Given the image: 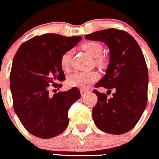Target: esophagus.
<instances>
[{
  "mask_svg": "<svg viewBox=\"0 0 159 159\" xmlns=\"http://www.w3.org/2000/svg\"><path fill=\"white\" fill-rule=\"evenodd\" d=\"M88 92V90H86V89H84V88H81V96L84 97L85 94H86Z\"/></svg>",
  "mask_w": 159,
  "mask_h": 159,
  "instance_id": "34e87169",
  "label": "esophagus"
}]
</instances>
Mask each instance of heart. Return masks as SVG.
<instances>
[{
	"mask_svg": "<svg viewBox=\"0 0 159 159\" xmlns=\"http://www.w3.org/2000/svg\"><path fill=\"white\" fill-rule=\"evenodd\" d=\"M82 48L93 58L99 57L103 51L101 45L98 42L94 41L87 42L84 43L82 45ZM71 55H72V50H68L61 55L60 58V66L63 70H67L69 68ZM98 79V75L95 71H91V72L77 71L68 76V83L70 86L87 88Z\"/></svg>",
	"mask_w": 159,
	"mask_h": 159,
	"instance_id": "1",
	"label": "heart"
}]
</instances>
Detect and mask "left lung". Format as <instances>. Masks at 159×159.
Here are the masks:
<instances>
[{
    "label": "left lung",
    "instance_id": "left-lung-1",
    "mask_svg": "<svg viewBox=\"0 0 159 159\" xmlns=\"http://www.w3.org/2000/svg\"><path fill=\"white\" fill-rule=\"evenodd\" d=\"M85 38L103 42L110 49L106 75L95 88L103 87L114 93L107 98L106 93L93 90L98 96L92 110L95 125L110 134L127 133L141 118L148 101V73L143 52L131 35L114 28L85 35Z\"/></svg>",
    "mask_w": 159,
    "mask_h": 159
}]
</instances>
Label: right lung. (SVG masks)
Instances as JSON below:
<instances>
[{
	"label": "right lung",
	"mask_w": 159,
	"mask_h": 159,
	"mask_svg": "<svg viewBox=\"0 0 159 159\" xmlns=\"http://www.w3.org/2000/svg\"><path fill=\"white\" fill-rule=\"evenodd\" d=\"M81 39L46 33L24 42L15 54L10 74L13 109L33 136L52 138L68 126V110L81 98L79 89L75 87L52 96L49 89L61 88L65 75L60 58Z\"/></svg>",
	"instance_id": "1"
}]
</instances>
